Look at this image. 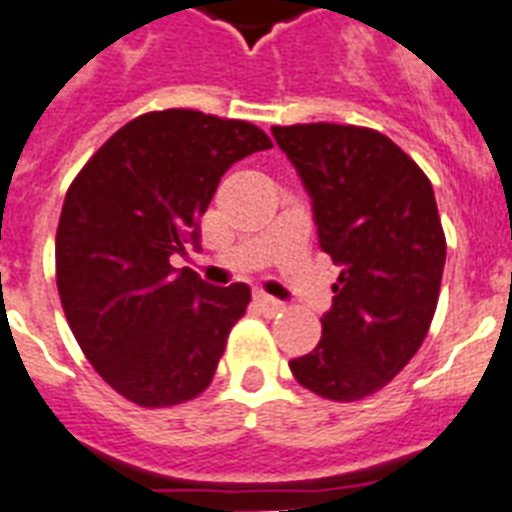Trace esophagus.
Returning a JSON list of instances; mask_svg holds the SVG:
<instances>
[{
  "label": "esophagus",
  "instance_id": "34e87169",
  "mask_svg": "<svg viewBox=\"0 0 512 512\" xmlns=\"http://www.w3.org/2000/svg\"><path fill=\"white\" fill-rule=\"evenodd\" d=\"M255 302L257 307L263 309V312H268V315H278V312H283V304L278 302V299H273V296L265 294V291H257Z\"/></svg>",
  "mask_w": 512,
  "mask_h": 512
}]
</instances>
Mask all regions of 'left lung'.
Wrapping results in <instances>:
<instances>
[{
    "label": "left lung",
    "mask_w": 512,
    "mask_h": 512,
    "mask_svg": "<svg viewBox=\"0 0 512 512\" xmlns=\"http://www.w3.org/2000/svg\"><path fill=\"white\" fill-rule=\"evenodd\" d=\"M273 137L312 197L322 252L341 265L320 343L289 367L328 401H362L411 362L435 317L445 268L435 192L377 130L317 122Z\"/></svg>",
    "instance_id": "8db88e82"
}]
</instances>
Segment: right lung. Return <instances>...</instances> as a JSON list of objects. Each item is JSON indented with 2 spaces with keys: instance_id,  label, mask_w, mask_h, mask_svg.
<instances>
[{
  "instance_id": "obj_1",
  "label": "right lung",
  "mask_w": 512,
  "mask_h": 512,
  "mask_svg": "<svg viewBox=\"0 0 512 512\" xmlns=\"http://www.w3.org/2000/svg\"><path fill=\"white\" fill-rule=\"evenodd\" d=\"M273 148L242 119L192 109L132 119L64 197L57 289L88 362L145 409L195 398L216 375L249 286H210L171 257L200 247V218L231 163Z\"/></svg>"
}]
</instances>
